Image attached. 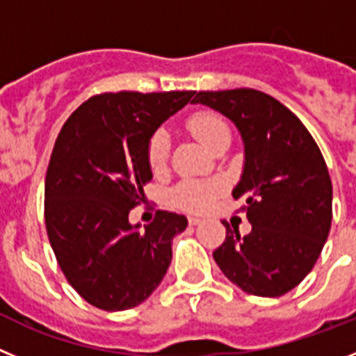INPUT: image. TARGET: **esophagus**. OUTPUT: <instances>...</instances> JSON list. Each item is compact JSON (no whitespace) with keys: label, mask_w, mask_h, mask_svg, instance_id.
<instances>
[{"label":"esophagus","mask_w":356,"mask_h":356,"mask_svg":"<svg viewBox=\"0 0 356 356\" xmlns=\"http://www.w3.org/2000/svg\"><path fill=\"white\" fill-rule=\"evenodd\" d=\"M188 222H190V225H200L202 220H200V218H197V216H190V218H188Z\"/></svg>","instance_id":"esophagus-1"}]
</instances>
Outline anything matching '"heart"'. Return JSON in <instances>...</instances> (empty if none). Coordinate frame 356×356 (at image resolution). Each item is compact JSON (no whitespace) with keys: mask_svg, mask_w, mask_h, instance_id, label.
<instances>
[{"mask_svg":"<svg viewBox=\"0 0 356 356\" xmlns=\"http://www.w3.org/2000/svg\"><path fill=\"white\" fill-rule=\"evenodd\" d=\"M188 129L211 150L220 142L230 138L229 124L214 111H198V113L191 115L188 118ZM168 154H170L168 133L163 129L156 131L150 136L149 145H147V161H149L150 170L156 172V174L165 170L166 163H168ZM220 191H222L220 182L188 179V181H182L175 186L174 191H172V200L181 209L200 213V211L209 209Z\"/></svg>","mask_w":356,"mask_h":356,"instance_id":"heart-1","label":"heart"}]
</instances>
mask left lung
I'll use <instances>...</instances> for the list:
<instances>
[{
  "label": "left lung",
  "instance_id": "1",
  "mask_svg": "<svg viewBox=\"0 0 356 356\" xmlns=\"http://www.w3.org/2000/svg\"><path fill=\"white\" fill-rule=\"evenodd\" d=\"M191 102L230 118L245 143L232 197L246 200L252 230L241 236L223 222L214 261L245 293H289L310 273L332 227V179L318 143L293 111L254 88L198 92Z\"/></svg>",
  "mask_w": 356,
  "mask_h": 356
}]
</instances>
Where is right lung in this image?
Listing matches in <instances>:
<instances>
[{"label": "right lung", "instance_id": "add662e5", "mask_svg": "<svg viewBox=\"0 0 356 356\" xmlns=\"http://www.w3.org/2000/svg\"><path fill=\"white\" fill-rule=\"evenodd\" d=\"M195 92L94 95L67 118L46 174L47 238L67 282L102 310L140 305L161 284L186 216L158 211L140 230L129 211L152 179L147 145Z\"/></svg>", "mask_w": 356, "mask_h": 356}]
</instances>
